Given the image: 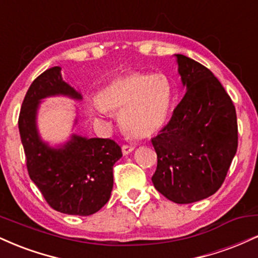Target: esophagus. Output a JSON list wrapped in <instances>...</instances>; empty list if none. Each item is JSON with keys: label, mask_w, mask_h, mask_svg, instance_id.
Wrapping results in <instances>:
<instances>
[{"label": "esophagus", "mask_w": 258, "mask_h": 258, "mask_svg": "<svg viewBox=\"0 0 258 258\" xmlns=\"http://www.w3.org/2000/svg\"><path fill=\"white\" fill-rule=\"evenodd\" d=\"M135 149H136V146H133V144H123L122 154L123 155H128V154L132 153Z\"/></svg>", "instance_id": "esophagus-1"}]
</instances>
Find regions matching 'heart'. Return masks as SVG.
Segmentation results:
<instances>
[{
    "mask_svg": "<svg viewBox=\"0 0 258 258\" xmlns=\"http://www.w3.org/2000/svg\"><path fill=\"white\" fill-rule=\"evenodd\" d=\"M173 100V86L165 74L133 72L111 80L97 94V105L120 112V125L133 138L155 135L166 122Z\"/></svg>",
    "mask_w": 258,
    "mask_h": 258,
    "instance_id": "b5f03b06",
    "label": "heart"
}]
</instances>
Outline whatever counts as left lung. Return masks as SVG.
Returning <instances> with one entry per match:
<instances>
[{
  "label": "left lung",
  "mask_w": 258,
  "mask_h": 258,
  "mask_svg": "<svg viewBox=\"0 0 258 258\" xmlns=\"http://www.w3.org/2000/svg\"><path fill=\"white\" fill-rule=\"evenodd\" d=\"M186 92L166 126L152 139L156 190L176 204L215 194L238 149L236 112L218 79L193 59L176 54Z\"/></svg>",
  "instance_id": "1"
}]
</instances>
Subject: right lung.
Masks as SVG:
<instances>
[{"label": "right lung", "instance_id": "obj_1", "mask_svg": "<svg viewBox=\"0 0 258 258\" xmlns=\"http://www.w3.org/2000/svg\"><path fill=\"white\" fill-rule=\"evenodd\" d=\"M54 94L81 99V94L63 81L59 67L37 76L23 100L18 126L26 168L44 200L55 211L93 215L110 198L112 167L122 156L121 147L109 138L88 139L76 135L59 149L43 143L36 130V111L41 99Z\"/></svg>", "mask_w": 258, "mask_h": 258}]
</instances>
